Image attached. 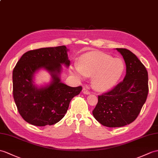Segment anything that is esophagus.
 <instances>
[{"label":"esophagus","mask_w":158,"mask_h":158,"mask_svg":"<svg viewBox=\"0 0 158 158\" xmlns=\"http://www.w3.org/2000/svg\"><path fill=\"white\" fill-rule=\"evenodd\" d=\"M82 92L84 94H87V95H88V94H90V91L88 90L87 88H85V87H83V90H82Z\"/></svg>","instance_id":"34e87169"}]
</instances>
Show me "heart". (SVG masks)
<instances>
[{
  "label": "heart",
  "instance_id": "b5f03b06",
  "mask_svg": "<svg viewBox=\"0 0 158 158\" xmlns=\"http://www.w3.org/2000/svg\"><path fill=\"white\" fill-rule=\"evenodd\" d=\"M124 69L123 60L102 52H89L80 58L72 72L79 77L92 76V85L98 91H105L115 85Z\"/></svg>",
  "mask_w": 158,
  "mask_h": 158
}]
</instances>
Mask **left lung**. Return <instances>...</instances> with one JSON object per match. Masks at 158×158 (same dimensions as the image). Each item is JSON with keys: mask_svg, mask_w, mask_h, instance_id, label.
I'll use <instances>...</instances> for the list:
<instances>
[{"mask_svg": "<svg viewBox=\"0 0 158 158\" xmlns=\"http://www.w3.org/2000/svg\"><path fill=\"white\" fill-rule=\"evenodd\" d=\"M122 54L127 66L123 81L107 92L98 96L92 112L102 125L121 127L137 118L148 95V73L145 66L130 50L116 48Z\"/></svg>", "mask_w": 158, "mask_h": 158, "instance_id": "obj_1", "label": "left lung"}]
</instances>
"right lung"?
Here are the masks:
<instances>
[{"label":"right lung","instance_id":"1","mask_svg":"<svg viewBox=\"0 0 158 158\" xmlns=\"http://www.w3.org/2000/svg\"><path fill=\"white\" fill-rule=\"evenodd\" d=\"M67 47L43 48L29 50L21 57L13 71V94L17 110L34 126L52 125L63 118L72 99L81 86L69 87L60 82L61 64L70 65ZM44 68L51 74L49 86L38 89L32 83L35 72Z\"/></svg>","mask_w":158,"mask_h":158}]
</instances>
